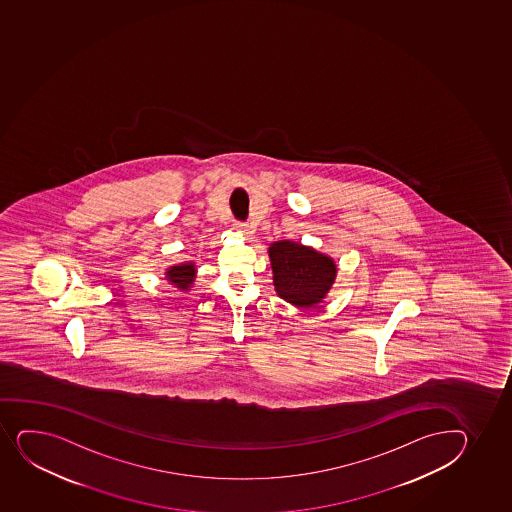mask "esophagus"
<instances>
[{
    "instance_id": "esophagus-1",
    "label": "esophagus",
    "mask_w": 512,
    "mask_h": 512,
    "mask_svg": "<svg viewBox=\"0 0 512 512\" xmlns=\"http://www.w3.org/2000/svg\"><path fill=\"white\" fill-rule=\"evenodd\" d=\"M235 230H237L240 235H243V237H252V226L247 225V223H235Z\"/></svg>"
}]
</instances>
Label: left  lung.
I'll return each mask as SVG.
<instances>
[{
  "label": "left lung",
  "instance_id": "8db88e82",
  "mask_svg": "<svg viewBox=\"0 0 512 512\" xmlns=\"http://www.w3.org/2000/svg\"><path fill=\"white\" fill-rule=\"evenodd\" d=\"M269 259L277 296L296 308L323 303L338 274L330 255L292 240L270 243Z\"/></svg>",
  "mask_w": 512,
  "mask_h": 512
}]
</instances>
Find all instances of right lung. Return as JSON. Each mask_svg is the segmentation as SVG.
I'll return each instance as SVG.
<instances>
[{"instance_id": "right-lung-1", "label": "right lung", "mask_w": 512, "mask_h": 512, "mask_svg": "<svg viewBox=\"0 0 512 512\" xmlns=\"http://www.w3.org/2000/svg\"><path fill=\"white\" fill-rule=\"evenodd\" d=\"M196 262L194 260H186L181 264H174L165 269L164 275L167 281L171 282L172 286L177 287L179 291L187 292L193 287L194 281H196Z\"/></svg>"}]
</instances>
